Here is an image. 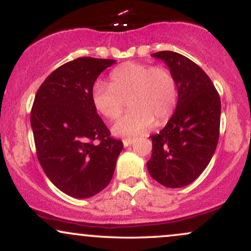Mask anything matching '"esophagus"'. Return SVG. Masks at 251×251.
<instances>
[{"label":"esophagus","instance_id":"1","mask_svg":"<svg viewBox=\"0 0 251 251\" xmlns=\"http://www.w3.org/2000/svg\"><path fill=\"white\" fill-rule=\"evenodd\" d=\"M134 142H135L134 138H126V139H124V140H123L124 146H125V148H127V146L132 145V144H133Z\"/></svg>","mask_w":251,"mask_h":251}]
</instances>
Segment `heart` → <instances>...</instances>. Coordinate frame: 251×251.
<instances>
[{
	"instance_id": "b5f03b06",
	"label": "heart",
	"mask_w": 251,
	"mask_h": 251,
	"mask_svg": "<svg viewBox=\"0 0 251 251\" xmlns=\"http://www.w3.org/2000/svg\"><path fill=\"white\" fill-rule=\"evenodd\" d=\"M127 100L131 109L112 126L118 137H135L174 113L178 100L177 82L168 68L128 62L111 73V83L97 81L92 101L99 113L116 119Z\"/></svg>"
}]
</instances>
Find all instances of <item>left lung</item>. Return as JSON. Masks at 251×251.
Here are the masks:
<instances>
[{
  "instance_id": "1",
  "label": "left lung",
  "mask_w": 251,
  "mask_h": 251,
  "mask_svg": "<svg viewBox=\"0 0 251 251\" xmlns=\"http://www.w3.org/2000/svg\"><path fill=\"white\" fill-rule=\"evenodd\" d=\"M152 56L163 60L177 82L175 113L158 134L151 135L152 155L146 166L166 188H183L200 177L211 160L220 137L221 99L198 65L175 51Z\"/></svg>"
}]
</instances>
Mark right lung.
Masks as SVG:
<instances>
[{
	"label": "right lung",
	"instance_id": "right-lung-1",
	"mask_svg": "<svg viewBox=\"0 0 251 251\" xmlns=\"http://www.w3.org/2000/svg\"><path fill=\"white\" fill-rule=\"evenodd\" d=\"M116 60L79 57L60 66L34 99L37 159L57 189L74 198L99 194L113 177L123 142L111 138L92 101L98 76Z\"/></svg>",
	"mask_w": 251,
	"mask_h": 251
}]
</instances>
